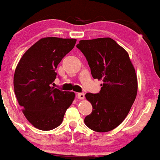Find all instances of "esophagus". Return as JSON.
<instances>
[{
    "label": "esophagus",
    "mask_w": 160,
    "mask_h": 160,
    "mask_svg": "<svg viewBox=\"0 0 160 160\" xmlns=\"http://www.w3.org/2000/svg\"><path fill=\"white\" fill-rule=\"evenodd\" d=\"M77 97H78V99H80V100H83V99H84V93H83V92L78 93Z\"/></svg>",
    "instance_id": "1"
}]
</instances>
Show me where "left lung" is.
Instances as JSON below:
<instances>
[{
    "label": "left lung",
    "instance_id": "1",
    "mask_svg": "<svg viewBox=\"0 0 160 160\" xmlns=\"http://www.w3.org/2000/svg\"><path fill=\"white\" fill-rule=\"evenodd\" d=\"M76 47L86 58L92 77L103 82L99 93L85 95L92 111L84 123L96 132H108L124 121L136 98L135 68L125 49L111 38L82 40Z\"/></svg>",
    "mask_w": 160,
    "mask_h": 160
}]
</instances>
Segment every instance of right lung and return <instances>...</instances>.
Listing matches in <instances>:
<instances>
[{
    "label": "right lung",
    "mask_w": 160,
    "mask_h": 160,
    "mask_svg": "<svg viewBox=\"0 0 160 160\" xmlns=\"http://www.w3.org/2000/svg\"><path fill=\"white\" fill-rule=\"evenodd\" d=\"M76 40L41 38L23 54L14 76V93L22 112L35 128L51 130L62 123L75 94L52 87L62 59L73 49Z\"/></svg>",
    "instance_id": "obj_1"
}]
</instances>
